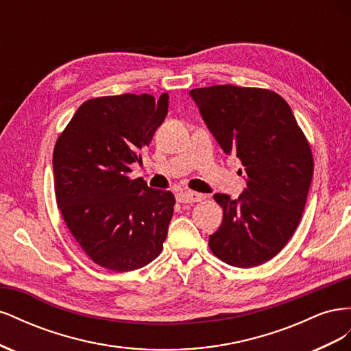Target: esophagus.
Returning a JSON list of instances; mask_svg holds the SVG:
<instances>
[{
    "label": "esophagus",
    "mask_w": 351,
    "mask_h": 351,
    "mask_svg": "<svg viewBox=\"0 0 351 351\" xmlns=\"http://www.w3.org/2000/svg\"><path fill=\"white\" fill-rule=\"evenodd\" d=\"M204 199V195L190 192V190H182V192L177 193V200L180 204H195V202H200Z\"/></svg>",
    "instance_id": "1"
}]
</instances>
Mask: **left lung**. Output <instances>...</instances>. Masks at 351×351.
<instances>
[{
    "instance_id": "8db88e82",
    "label": "left lung",
    "mask_w": 351,
    "mask_h": 351,
    "mask_svg": "<svg viewBox=\"0 0 351 351\" xmlns=\"http://www.w3.org/2000/svg\"><path fill=\"white\" fill-rule=\"evenodd\" d=\"M189 93L221 149L241 161L246 182L236 199L214 195L224 218L209 247L231 267H258L299 226L313 174L311 146L290 105L272 90L217 84Z\"/></svg>"
}]
</instances>
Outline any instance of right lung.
Here are the masks:
<instances>
[{"instance_id":"obj_1","label":"right lung","mask_w":351,"mask_h":351,"mask_svg":"<svg viewBox=\"0 0 351 351\" xmlns=\"http://www.w3.org/2000/svg\"><path fill=\"white\" fill-rule=\"evenodd\" d=\"M168 112V95L124 93L83 102L54 147L56 197L84 253L104 268H143L162 250L176 199L127 177Z\"/></svg>"}]
</instances>
